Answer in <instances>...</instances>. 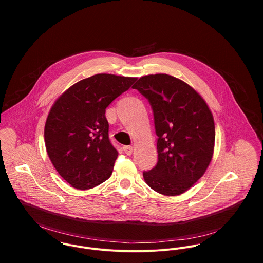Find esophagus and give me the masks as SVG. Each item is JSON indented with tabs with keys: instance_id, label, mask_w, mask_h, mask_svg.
I'll use <instances>...</instances> for the list:
<instances>
[{
	"instance_id": "esophagus-1",
	"label": "esophagus",
	"mask_w": 263,
	"mask_h": 263,
	"mask_svg": "<svg viewBox=\"0 0 263 263\" xmlns=\"http://www.w3.org/2000/svg\"><path fill=\"white\" fill-rule=\"evenodd\" d=\"M133 150H134V148H133L132 146H124V147H123V151H124V153H125L126 155H132Z\"/></svg>"
}]
</instances>
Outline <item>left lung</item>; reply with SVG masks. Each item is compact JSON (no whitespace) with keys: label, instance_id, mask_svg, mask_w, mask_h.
Segmentation results:
<instances>
[{"label":"left lung","instance_id":"8db88e82","mask_svg":"<svg viewBox=\"0 0 263 263\" xmlns=\"http://www.w3.org/2000/svg\"><path fill=\"white\" fill-rule=\"evenodd\" d=\"M133 88L148 99L158 136V162L144 171V179L161 194H181L204 174L212 161L216 138L213 114L193 88L172 76H145Z\"/></svg>","mask_w":263,"mask_h":263}]
</instances>
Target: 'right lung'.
Masks as SVG:
<instances>
[{
	"label": "right lung",
	"mask_w": 263,
	"mask_h": 263,
	"mask_svg": "<svg viewBox=\"0 0 263 263\" xmlns=\"http://www.w3.org/2000/svg\"><path fill=\"white\" fill-rule=\"evenodd\" d=\"M137 78L98 74L70 87L52 105L44 126L47 155L73 187L89 189L107 180L118 152L109 140L105 109Z\"/></svg>",
	"instance_id": "right-lung-1"
}]
</instances>
